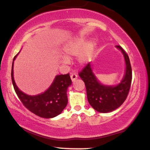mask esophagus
Masks as SVG:
<instances>
[{"label":"esophagus","mask_w":150,"mask_h":150,"mask_svg":"<svg viewBox=\"0 0 150 150\" xmlns=\"http://www.w3.org/2000/svg\"><path fill=\"white\" fill-rule=\"evenodd\" d=\"M71 80H72L73 81H74L77 79V75L75 73H72L71 75Z\"/></svg>","instance_id":"34e87169"}]
</instances>
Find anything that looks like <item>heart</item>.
<instances>
[{
	"label": "heart",
	"mask_w": 150,
	"mask_h": 150,
	"mask_svg": "<svg viewBox=\"0 0 150 150\" xmlns=\"http://www.w3.org/2000/svg\"><path fill=\"white\" fill-rule=\"evenodd\" d=\"M86 43V40L83 38H77L69 42L64 47V53L67 56L77 55L80 52L79 61L81 63L86 62L91 57L95 48L94 42L90 41ZM67 61V59H64Z\"/></svg>",
	"instance_id": "b5f03b06"
}]
</instances>
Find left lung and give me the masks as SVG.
Instances as JSON below:
<instances>
[{
  "label": "left lung",
  "instance_id": "8db88e82",
  "mask_svg": "<svg viewBox=\"0 0 150 150\" xmlns=\"http://www.w3.org/2000/svg\"><path fill=\"white\" fill-rule=\"evenodd\" d=\"M116 46L122 51L126 62L125 77L118 86H105L98 82L91 71L90 63L86 64L79 72L80 78L86 85L89 104L99 112H109L121 106L127 99L131 88L132 69L130 60L121 46Z\"/></svg>",
  "mask_w": 150,
  "mask_h": 150
}]
</instances>
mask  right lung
Segmentation results:
<instances>
[{
	"label": "right lung",
	"mask_w": 150,
	"mask_h": 150,
	"mask_svg": "<svg viewBox=\"0 0 150 150\" xmlns=\"http://www.w3.org/2000/svg\"><path fill=\"white\" fill-rule=\"evenodd\" d=\"M13 58L14 61L15 57ZM13 88L22 104L32 113L42 118H50L60 115L68 102L67 91L72 83L69 73L57 75L45 92L37 96H28L20 91L13 78V62L11 69Z\"/></svg>",
	"instance_id": "add662e5"
}]
</instances>
